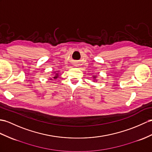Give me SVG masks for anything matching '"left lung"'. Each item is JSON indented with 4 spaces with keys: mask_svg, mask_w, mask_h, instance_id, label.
I'll return each mask as SVG.
<instances>
[{
    "mask_svg": "<svg viewBox=\"0 0 152 152\" xmlns=\"http://www.w3.org/2000/svg\"><path fill=\"white\" fill-rule=\"evenodd\" d=\"M94 78H95V77H94Z\"/></svg>",
    "mask_w": 152,
    "mask_h": 152,
    "instance_id": "left-lung-1",
    "label": "left lung"
}]
</instances>
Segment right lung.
Masks as SVG:
<instances>
[{"label":"right lung","mask_w":152,"mask_h":152,"mask_svg":"<svg viewBox=\"0 0 152 152\" xmlns=\"http://www.w3.org/2000/svg\"><path fill=\"white\" fill-rule=\"evenodd\" d=\"M58 73H56V74H55V76L53 77V79H55L58 78ZM50 80H52V79H50Z\"/></svg>","instance_id":"right-lung-1"}]
</instances>
